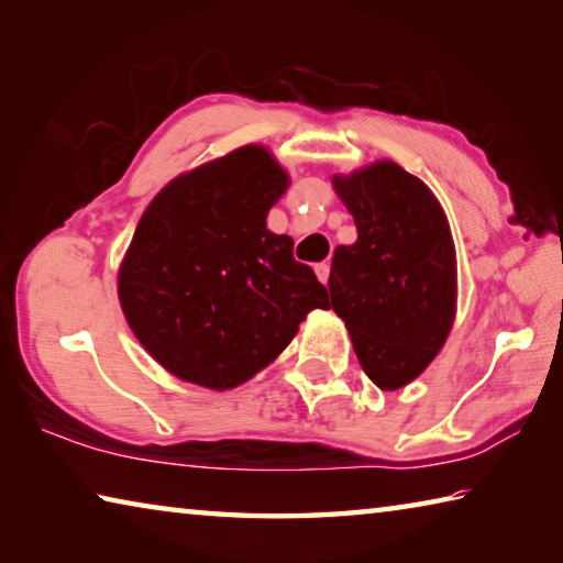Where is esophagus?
<instances>
[{"label":"esophagus","instance_id":"1","mask_svg":"<svg viewBox=\"0 0 563 563\" xmlns=\"http://www.w3.org/2000/svg\"><path fill=\"white\" fill-rule=\"evenodd\" d=\"M316 273H318L320 283H328V278H330V263H318L316 265Z\"/></svg>","mask_w":563,"mask_h":563}]
</instances>
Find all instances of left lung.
I'll list each match as a JSON object with an SVG mask.
<instances>
[{
    "label": "left lung",
    "instance_id": "1",
    "mask_svg": "<svg viewBox=\"0 0 563 563\" xmlns=\"http://www.w3.org/2000/svg\"><path fill=\"white\" fill-rule=\"evenodd\" d=\"M357 241L332 255V310L345 320L362 369L379 389L422 373L450 335L456 258L432 190L393 161L335 178Z\"/></svg>",
    "mask_w": 563,
    "mask_h": 563
}]
</instances>
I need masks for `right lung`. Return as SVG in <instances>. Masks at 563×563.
Segmentation results:
<instances>
[{"label": "right lung", "instance_id": "add662e5", "mask_svg": "<svg viewBox=\"0 0 563 563\" xmlns=\"http://www.w3.org/2000/svg\"><path fill=\"white\" fill-rule=\"evenodd\" d=\"M288 176L243 146L161 190L133 233L119 300L151 357L186 383L231 389L288 347L328 290L265 225Z\"/></svg>", "mask_w": 563, "mask_h": 563}]
</instances>
